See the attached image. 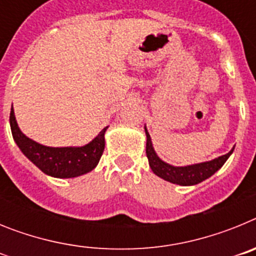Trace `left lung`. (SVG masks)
<instances>
[{"mask_svg":"<svg viewBox=\"0 0 256 256\" xmlns=\"http://www.w3.org/2000/svg\"><path fill=\"white\" fill-rule=\"evenodd\" d=\"M146 130V155H148V164L150 168L152 169L154 173L158 177L162 178V180H168L170 183H176V184H180V186H192V184H198V183L202 182L206 178L212 177V174L216 173L218 169L223 166L230 155L232 154L234 148L226 155H222L214 160H210L206 162H200V164L188 165V166H173L162 160H160L154 151L152 142H151V137L148 134V130Z\"/></svg>","mask_w":256,"mask_h":256,"instance_id":"1","label":"left lung"}]
</instances>
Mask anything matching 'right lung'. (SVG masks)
Masks as SVG:
<instances>
[{"label":"right lung","mask_w":256,"mask_h":256,"mask_svg":"<svg viewBox=\"0 0 256 256\" xmlns=\"http://www.w3.org/2000/svg\"><path fill=\"white\" fill-rule=\"evenodd\" d=\"M12 137L22 152L44 173L56 178H73L96 168L105 148L104 128L92 142L82 148H47L22 134L18 126L14 108L10 112Z\"/></svg>","instance_id":"right-lung-1"}]
</instances>
